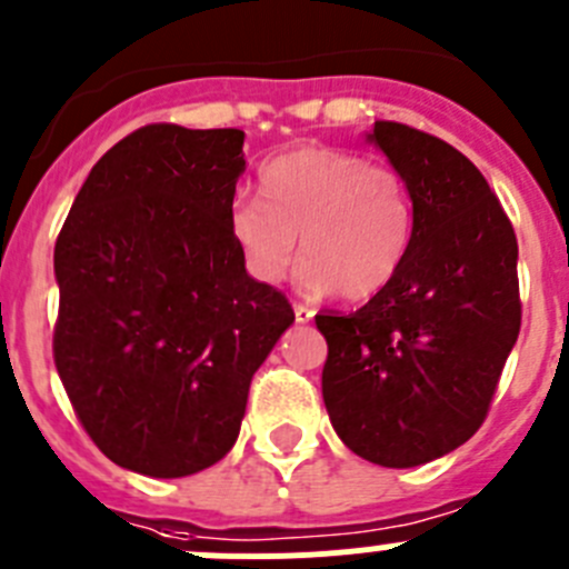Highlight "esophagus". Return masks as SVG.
<instances>
[{
	"instance_id": "1",
	"label": "esophagus",
	"mask_w": 569,
	"mask_h": 569,
	"mask_svg": "<svg viewBox=\"0 0 569 569\" xmlns=\"http://www.w3.org/2000/svg\"><path fill=\"white\" fill-rule=\"evenodd\" d=\"M311 317H315V309H311V306H306V302H295V320L297 322H309Z\"/></svg>"
}]
</instances>
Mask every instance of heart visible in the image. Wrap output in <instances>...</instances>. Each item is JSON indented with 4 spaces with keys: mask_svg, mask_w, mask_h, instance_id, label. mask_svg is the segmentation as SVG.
I'll return each instance as SVG.
<instances>
[{
    "mask_svg": "<svg viewBox=\"0 0 569 569\" xmlns=\"http://www.w3.org/2000/svg\"><path fill=\"white\" fill-rule=\"evenodd\" d=\"M258 193L238 196L227 227L258 283H278L300 236L297 283L368 300L392 283L416 236V199L396 164L333 146H302L269 159Z\"/></svg>",
    "mask_w": 569,
    "mask_h": 569,
    "instance_id": "1",
    "label": "heart"
}]
</instances>
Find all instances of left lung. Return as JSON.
<instances>
[{"label": "left lung", "mask_w": 569, "mask_h": 569, "mask_svg": "<svg viewBox=\"0 0 569 569\" xmlns=\"http://www.w3.org/2000/svg\"><path fill=\"white\" fill-rule=\"evenodd\" d=\"M370 140L405 173L416 236L401 272L350 315H317L322 398L350 452L410 469L482 427L522 326L517 236L458 148L376 120Z\"/></svg>", "instance_id": "obj_1"}]
</instances>
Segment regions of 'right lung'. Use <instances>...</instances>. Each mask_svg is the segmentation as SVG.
<instances>
[{
  "label": "right lung",
  "mask_w": 569,
  "mask_h": 569,
  "mask_svg": "<svg viewBox=\"0 0 569 569\" xmlns=\"http://www.w3.org/2000/svg\"><path fill=\"white\" fill-rule=\"evenodd\" d=\"M241 148L238 129L142 126L98 159L58 232L52 359L94 446L137 475L219 463L295 322L230 238Z\"/></svg>",
  "instance_id": "add662e5"
}]
</instances>
